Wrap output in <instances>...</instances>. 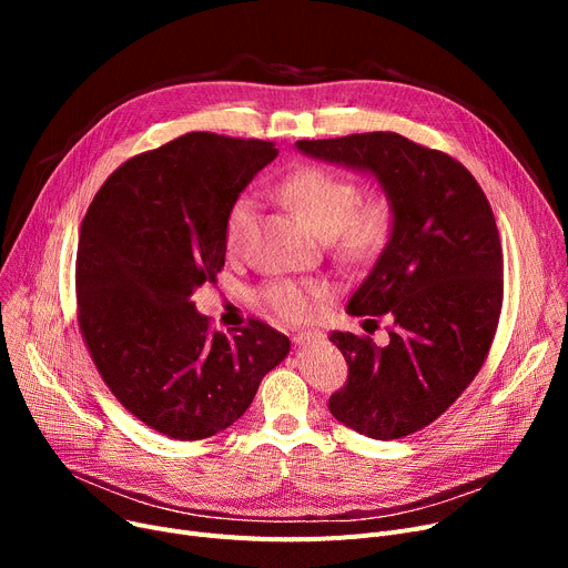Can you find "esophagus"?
Here are the masks:
<instances>
[{"instance_id":"1","label":"esophagus","mask_w":568,"mask_h":568,"mask_svg":"<svg viewBox=\"0 0 568 568\" xmlns=\"http://www.w3.org/2000/svg\"><path fill=\"white\" fill-rule=\"evenodd\" d=\"M324 336L320 334V332H304V334H296L294 336V345H300V347H311V345H315V343H320Z\"/></svg>"}]
</instances>
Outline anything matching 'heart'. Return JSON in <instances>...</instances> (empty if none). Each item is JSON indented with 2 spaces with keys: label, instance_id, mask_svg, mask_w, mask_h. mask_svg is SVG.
Segmentation results:
<instances>
[{
  "label": "heart",
  "instance_id": "obj_1",
  "mask_svg": "<svg viewBox=\"0 0 568 568\" xmlns=\"http://www.w3.org/2000/svg\"><path fill=\"white\" fill-rule=\"evenodd\" d=\"M278 195L300 212L313 232L332 239L336 251L352 262L375 257L392 236L394 206L377 195L359 200V186L349 176L308 165L290 172L278 184ZM257 202L251 193L236 195L225 216V248L236 253L244 246L255 221ZM264 304L287 322L313 320L324 300V290L313 283L276 281L262 292Z\"/></svg>",
  "mask_w": 568,
  "mask_h": 568
}]
</instances>
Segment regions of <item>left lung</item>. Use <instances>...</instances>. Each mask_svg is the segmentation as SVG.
I'll list each match as a JSON object with an SVG mask.
<instances>
[{"label":"left lung","mask_w":568,"mask_h":568,"mask_svg":"<svg viewBox=\"0 0 568 568\" xmlns=\"http://www.w3.org/2000/svg\"><path fill=\"white\" fill-rule=\"evenodd\" d=\"M302 154L368 174L394 206L392 236L347 302L392 315L389 343L334 332L349 377L336 419L398 439L446 412L479 373L501 311V244L493 209L465 165L398 133L296 140Z\"/></svg>","instance_id":"1"}]
</instances>
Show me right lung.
Instances as JSON below:
<instances>
[{
  "mask_svg": "<svg viewBox=\"0 0 568 568\" xmlns=\"http://www.w3.org/2000/svg\"><path fill=\"white\" fill-rule=\"evenodd\" d=\"M276 156L274 142L186 133L116 168L84 214V343L116 400L172 439L232 426L290 354V338L257 320L212 334L191 300L225 264L230 204Z\"/></svg>",
  "mask_w": 568,
  "mask_h": 568,
  "instance_id": "obj_1",
  "label": "right lung"
}]
</instances>
